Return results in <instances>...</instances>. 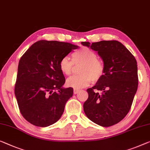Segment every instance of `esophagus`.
<instances>
[{
    "label": "esophagus",
    "mask_w": 150,
    "mask_h": 150,
    "mask_svg": "<svg viewBox=\"0 0 150 150\" xmlns=\"http://www.w3.org/2000/svg\"><path fill=\"white\" fill-rule=\"evenodd\" d=\"M79 92V89H74V90H73V93H75V94H77Z\"/></svg>",
    "instance_id": "obj_1"
}]
</instances>
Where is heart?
<instances>
[{"label": "heart", "instance_id": "heart-1", "mask_svg": "<svg viewBox=\"0 0 150 150\" xmlns=\"http://www.w3.org/2000/svg\"><path fill=\"white\" fill-rule=\"evenodd\" d=\"M97 58L96 53L86 47H82L73 53V61L67 57L62 58L59 62V69L65 75H70L72 73L73 63L82 64L80 69L81 75L69 78L66 81L67 86L79 89L88 86L92 79L95 81L100 79L104 73V65Z\"/></svg>", "mask_w": 150, "mask_h": 150}]
</instances>
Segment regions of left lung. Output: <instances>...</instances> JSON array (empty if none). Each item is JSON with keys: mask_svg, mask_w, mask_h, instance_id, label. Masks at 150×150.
Segmentation results:
<instances>
[{"mask_svg": "<svg viewBox=\"0 0 150 150\" xmlns=\"http://www.w3.org/2000/svg\"><path fill=\"white\" fill-rule=\"evenodd\" d=\"M81 44L97 51L104 62V74L94 86L87 89L89 96L83 104L84 112L100 126H112L123 119L132 105L138 87L137 61L117 40ZM95 90L103 93L100 95Z\"/></svg>", "mask_w": 150, "mask_h": 150, "instance_id": "left-lung-1", "label": "left lung"}]
</instances>
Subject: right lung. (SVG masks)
Wrapping results in <instances>:
<instances>
[{"instance_id": "add662e5", "label": "right lung", "mask_w": 150, "mask_h": 150, "mask_svg": "<svg viewBox=\"0 0 150 150\" xmlns=\"http://www.w3.org/2000/svg\"><path fill=\"white\" fill-rule=\"evenodd\" d=\"M78 46L40 40L23 54L18 65L15 95L23 117L35 126L46 127L60 119L72 88H64L59 62Z\"/></svg>"}]
</instances>
